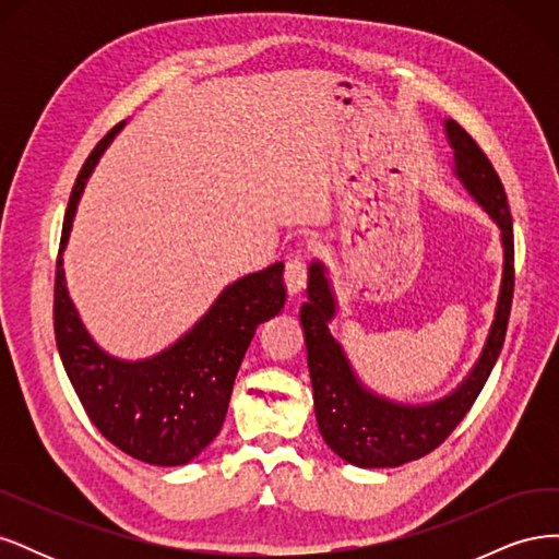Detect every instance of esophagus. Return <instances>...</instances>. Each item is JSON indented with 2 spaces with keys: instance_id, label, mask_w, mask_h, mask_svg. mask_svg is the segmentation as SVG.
<instances>
[{
  "instance_id": "34e87169",
  "label": "esophagus",
  "mask_w": 559,
  "mask_h": 559,
  "mask_svg": "<svg viewBox=\"0 0 559 559\" xmlns=\"http://www.w3.org/2000/svg\"><path fill=\"white\" fill-rule=\"evenodd\" d=\"M284 284H286V292H289V296H298L302 289H306V284H308L306 251H296V253H292L289 261H286Z\"/></svg>"
}]
</instances>
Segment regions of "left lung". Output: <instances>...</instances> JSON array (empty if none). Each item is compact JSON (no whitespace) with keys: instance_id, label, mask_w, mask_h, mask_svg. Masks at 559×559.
Returning <instances> with one entry per match:
<instances>
[{"instance_id":"obj_1","label":"left lung","mask_w":559,"mask_h":559,"mask_svg":"<svg viewBox=\"0 0 559 559\" xmlns=\"http://www.w3.org/2000/svg\"><path fill=\"white\" fill-rule=\"evenodd\" d=\"M454 151V175L501 230L503 273L495 321L478 361L454 392L425 405L389 401L370 392L354 373L343 345L331 335L337 302L326 265L310 263L308 302L300 308L319 433L341 460L361 468H392L441 445L476 403L503 347L513 302V218L503 183L476 140L452 118L445 121Z\"/></svg>"}]
</instances>
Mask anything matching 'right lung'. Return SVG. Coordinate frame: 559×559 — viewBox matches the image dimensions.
<instances>
[{"mask_svg": "<svg viewBox=\"0 0 559 559\" xmlns=\"http://www.w3.org/2000/svg\"><path fill=\"white\" fill-rule=\"evenodd\" d=\"M118 123L83 163L67 205L60 253L70 240L79 198ZM284 263L228 284L191 331L148 359H116L99 347L67 294L62 259L56 263L53 326L62 366L93 425L109 443L156 466H181L205 450L226 419L230 392L257 326L286 300Z\"/></svg>", "mask_w": 559, "mask_h": 559, "instance_id": "add662e5", "label": "right lung"}]
</instances>
